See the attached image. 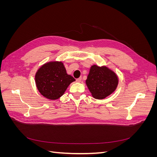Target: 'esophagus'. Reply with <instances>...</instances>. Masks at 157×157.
Instances as JSON below:
<instances>
[{"label":"esophagus","mask_w":157,"mask_h":157,"mask_svg":"<svg viewBox=\"0 0 157 157\" xmlns=\"http://www.w3.org/2000/svg\"><path fill=\"white\" fill-rule=\"evenodd\" d=\"M81 80H82V78L81 77H79L78 78H77L76 80H77V82H81Z\"/></svg>","instance_id":"1"}]
</instances>
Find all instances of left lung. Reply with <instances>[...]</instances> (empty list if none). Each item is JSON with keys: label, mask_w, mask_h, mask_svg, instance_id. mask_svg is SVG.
Returning a JSON list of instances; mask_svg holds the SVG:
<instances>
[{"label": "left lung", "mask_w": 157, "mask_h": 157, "mask_svg": "<svg viewBox=\"0 0 157 157\" xmlns=\"http://www.w3.org/2000/svg\"><path fill=\"white\" fill-rule=\"evenodd\" d=\"M86 84L94 98L103 99L115 91L118 84V78L117 75L107 66L93 65L90 69Z\"/></svg>", "instance_id": "left-lung-1"}]
</instances>
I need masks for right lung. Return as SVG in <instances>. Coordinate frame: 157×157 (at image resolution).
Masks as SVG:
<instances>
[{
    "mask_svg": "<svg viewBox=\"0 0 157 157\" xmlns=\"http://www.w3.org/2000/svg\"><path fill=\"white\" fill-rule=\"evenodd\" d=\"M39 92L47 99H58L62 96L75 79L68 75L62 61H51L38 69L35 76Z\"/></svg>",
    "mask_w": 157,
    "mask_h": 157,
    "instance_id": "right-lung-1",
    "label": "right lung"
}]
</instances>
